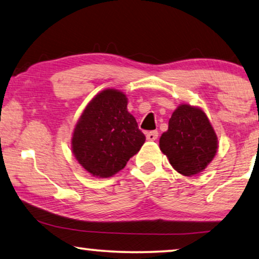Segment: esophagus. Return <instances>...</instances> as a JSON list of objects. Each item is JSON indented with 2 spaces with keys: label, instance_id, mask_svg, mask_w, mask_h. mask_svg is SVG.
<instances>
[{
  "label": "esophagus",
  "instance_id": "1",
  "mask_svg": "<svg viewBox=\"0 0 259 259\" xmlns=\"http://www.w3.org/2000/svg\"><path fill=\"white\" fill-rule=\"evenodd\" d=\"M158 138V131H149L146 133V140L148 141H156Z\"/></svg>",
  "mask_w": 259,
  "mask_h": 259
}]
</instances>
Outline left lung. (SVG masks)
<instances>
[{
	"instance_id": "8db88e82",
	"label": "left lung",
	"mask_w": 259,
	"mask_h": 259,
	"mask_svg": "<svg viewBox=\"0 0 259 259\" xmlns=\"http://www.w3.org/2000/svg\"><path fill=\"white\" fill-rule=\"evenodd\" d=\"M218 136L207 115L200 108L180 105L173 111L159 148L169 164L183 176L202 172L218 151Z\"/></svg>"
}]
</instances>
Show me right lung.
Instances as JSON below:
<instances>
[{
  "instance_id": "right-lung-1",
  "label": "right lung",
  "mask_w": 259,
  "mask_h": 259,
  "mask_svg": "<svg viewBox=\"0 0 259 259\" xmlns=\"http://www.w3.org/2000/svg\"><path fill=\"white\" fill-rule=\"evenodd\" d=\"M125 94L102 91L84 108L72 137V151L87 172L109 178L140 151L145 136L128 109Z\"/></svg>"
}]
</instances>
